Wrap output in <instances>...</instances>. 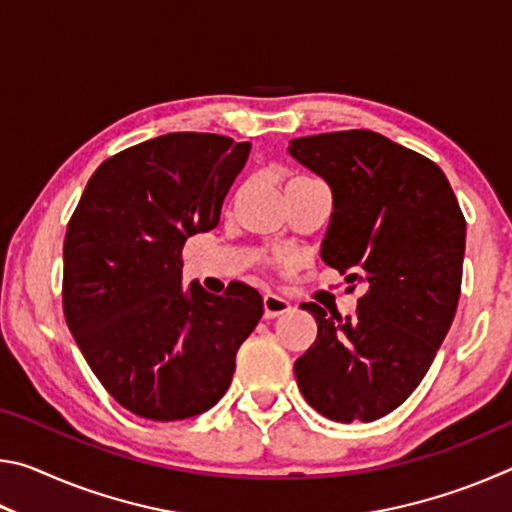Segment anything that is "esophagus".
I'll return each instance as SVG.
<instances>
[{"instance_id": "obj_1", "label": "esophagus", "mask_w": 512, "mask_h": 512, "mask_svg": "<svg viewBox=\"0 0 512 512\" xmlns=\"http://www.w3.org/2000/svg\"><path fill=\"white\" fill-rule=\"evenodd\" d=\"M289 309V300H284L282 296H275V293H266L264 296V318H277L287 314Z\"/></svg>"}]
</instances>
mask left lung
<instances>
[{
  "label": "left lung",
  "instance_id": "1",
  "mask_svg": "<svg viewBox=\"0 0 512 512\" xmlns=\"http://www.w3.org/2000/svg\"><path fill=\"white\" fill-rule=\"evenodd\" d=\"M289 153L332 187L320 257L366 289L354 316L302 305L318 336L293 366L300 393L329 420L372 422L418 388L452 327L465 216L436 162L366 128L296 137Z\"/></svg>",
  "mask_w": 512,
  "mask_h": 512
}]
</instances>
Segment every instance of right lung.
Masks as SVG:
<instances>
[{"instance_id": "obj_1", "label": "right lung", "mask_w": 512, "mask_h": 512, "mask_svg": "<svg viewBox=\"0 0 512 512\" xmlns=\"http://www.w3.org/2000/svg\"><path fill=\"white\" fill-rule=\"evenodd\" d=\"M250 144L169 133L112 155L67 223L63 311L103 388L135 415L173 422L221 400L262 296L183 289L187 237L219 225Z\"/></svg>"}]
</instances>
